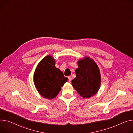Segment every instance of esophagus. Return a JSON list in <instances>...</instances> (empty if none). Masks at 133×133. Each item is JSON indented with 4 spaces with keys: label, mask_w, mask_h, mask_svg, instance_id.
I'll return each instance as SVG.
<instances>
[{
    "label": "esophagus",
    "mask_w": 133,
    "mask_h": 133,
    "mask_svg": "<svg viewBox=\"0 0 133 133\" xmlns=\"http://www.w3.org/2000/svg\"><path fill=\"white\" fill-rule=\"evenodd\" d=\"M68 81H69V82H70V81H71V79H72V78H71V76H69L68 77Z\"/></svg>",
    "instance_id": "34e87169"
}]
</instances>
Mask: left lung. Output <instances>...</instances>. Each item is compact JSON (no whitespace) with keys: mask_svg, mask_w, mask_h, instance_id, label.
<instances>
[{"mask_svg":"<svg viewBox=\"0 0 133 133\" xmlns=\"http://www.w3.org/2000/svg\"><path fill=\"white\" fill-rule=\"evenodd\" d=\"M76 77L71 81L72 85L84 98H90L99 90L101 85L100 70L94 60L85 57L78 61Z\"/></svg>","mask_w":133,"mask_h":133,"instance_id":"obj_1","label":"left lung"}]
</instances>
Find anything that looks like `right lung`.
<instances>
[{"label": "right lung", "mask_w": 133, "mask_h": 133, "mask_svg": "<svg viewBox=\"0 0 133 133\" xmlns=\"http://www.w3.org/2000/svg\"><path fill=\"white\" fill-rule=\"evenodd\" d=\"M68 78L62 71L55 67V60L51 56L43 58L38 64L34 74L36 89L43 97L55 98Z\"/></svg>", "instance_id": "add662e5"}]
</instances>
